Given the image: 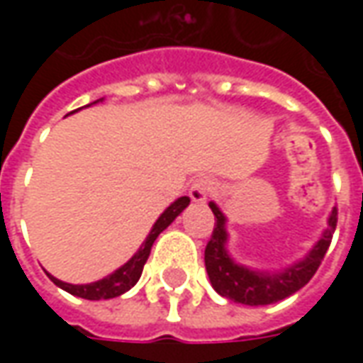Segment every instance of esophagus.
Instances as JSON below:
<instances>
[{
	"instance_id": "34e87169",
	"label": "esophagus",
	"mask_w": 363,
	"mask_h": 363,
	"mask_svg": "<svg viewBox=\"0 0 363 363\" xmlns=\"http://www.w3.org/2000/svg\"><path fill=\"white\" fill-rule=\"evenodd\" d=\"M212 190V179H208V177H198L196 181L192 182V186H190V198H192L194 202H204L206 198L210 196Z\"/></svg>"
}]
</instances>
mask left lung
<instances>
[{"instance_id":"8db88e82","label":"left lung","mask_w":363,"mask_h":363,"mask_svg":"<svg viewBox=\"0 0 363 363\" xmlns=\"http://www.w3.org/2000/svg\"><path fill=\"white\" fill-rule=\"evenodd\" d=\"M216 223L210 241L206 245L204 262L206 272L210 276L213 289L220 296L228 297L235 303L243 305H268L276 303L280 299H286L291 294H296L297 289H301L311 280L315 272L319 270L320 262L327 255L333 233L336 229V210L328 220L327 231L323 233L320 241L315 245V249L309 252V257L301 262H297L296 267H289L286 272L281 274H259L247 270L245 267H239L233 260L229 259L225 251V218L220 212V208L216 204H210Z\"/></svg>"}]
</instances>
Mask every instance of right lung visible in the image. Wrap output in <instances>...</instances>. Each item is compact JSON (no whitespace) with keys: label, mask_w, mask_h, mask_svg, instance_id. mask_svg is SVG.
<instances>
[{"label":"right lung","mask_w":363,"mask_h":363,"mask_svg":"<svg viewBox=\"0 0 363 363\" xmlns=\"http://www.w3.org/2000/svg\"><path fill=\"white\" fill-rule=\"evenodd\" d=\"M96 103V101H95ZM190 204V198L189 196H182L179 198L177 202L167 208L165 212L161 213V218L155 221V225L151 229L150 237L145 239V243L142 245V249L135 252L132 259L128 260L126 264L122 268H118L116 272L111 274L108 278H103V280L93 281V284H87V286H74V284H66V281L58 280V278H54L50 276V280L58 286V288L66 289L67 294H72V296L83 297V299H111V297H118L122 296L124 291H128L130 288H134L135 281L140 280V276H142L143 264H145V260L150 257L151 247L155 243V239L157 235L171 225V221L179 216V213Z\"/></svg>","instance_id":"obj_1"}]
</instances>
